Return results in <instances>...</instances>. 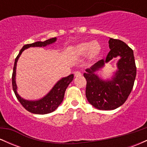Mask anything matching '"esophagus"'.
Returning <instances> with one entry per match:
<instances>
[{"label":"esophagus","mask_w":147,"mask_h":147,"mask_svg":"<svg viewBox=\"0 0 147 147\" xmlns=\"http://www.w3.org/2000/svg\"><path fill=\"white\" fill-rule=\"evenodd\" d=\"M81 76H82V73H81L80 72H79V71L75 72V77H81Z\"/></svg>","instance_id":"esophagus-1"}]
</instances>
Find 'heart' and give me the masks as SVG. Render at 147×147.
Wrapping results in <instances>:
<instances>
[{"label":"heart","instance_id":"1","mask_svg":"<svg viewBox=\"0 0 147 147\" xmlns=\"http://www.w3.org/2000/svg\"><path fill=\"white\" fill-rule=\"evenodd\" d=\"M102 52V46L98 42L90 41L77 43L72 49V54L74 56L82 57L86 55L89 61H94L99 58Z\"/></svg>","mask_w":147,"mask_h":147}]
</instances>
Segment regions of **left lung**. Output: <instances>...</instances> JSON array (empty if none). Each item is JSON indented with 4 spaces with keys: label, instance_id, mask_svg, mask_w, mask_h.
Returning a JSON list of instances; mask_svg holds the SVG:
<instances>
[{
    "label": "left lung",
    "instance_id": "obj_1",
    "mask_svg": "<svg viewBox=\"0 0 147 147\" xmlns=\"http://www.w3.org/2000/svg\"><path fill=\"white\" fill-rule=\"evenodd\" d=\"M110 52L106 59H102L86 69V96L88 102L99 110H114L122 106L132 90L136 76V66L132 49L120 40L111 38ZM120 59L117 70L110 78L104 79L96 74L105 63L114 58Z\"/></svg>",
    "mask_w": 147,
    "mask_h": 147
}]
</instances>
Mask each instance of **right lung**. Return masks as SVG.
Returning a JSON list of instances; mask_svg holds the SVG:
<instances>
[{"label": "right lung", "instance_id": "1", "mask_svg": "<svg viewBox=\"0 0 147 147\" xmlns=\"http://www.w3.org/2000/svg\"><path fill=\"white\" fill-rule=\"evenodd\" d=\"M57 38L56 37L50 38V39L46 40V41H37L35 43H31V44L25 45L20 50L19 54L17 57L15 59L14 70H13L12 74V87L16 97H17L18 100L22 104V106L28 111L29 112L34 114L38 115H44L48 114L50 113L55 111L59 106L63 102L64 97L65 91L66 90L67 87L73 80L74 75H68V77H63L60 79L56 84L54 85L52 88L50 90L48 93L45 96H43L42 98H40L36 100H29V99H25L21 97V95H18L17 92V85L16 82V65L19 57H21L22 52L26 49L31 48V47H45L47 45H51L52 43H55L57 41Z\"/></svg>", "mask_w": 147, "mask_h": 147}]
</instances>
